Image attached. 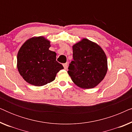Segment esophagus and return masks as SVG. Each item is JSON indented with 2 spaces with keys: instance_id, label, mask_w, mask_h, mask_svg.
<instances>
[{
  "instance_id": "34e87169",
  "label": "esophagus",
  "mask_w": 132,
  "mask_h": 132,
  "mask_svg": "<svg viewBox=\"0 0 132 132\" xmlns=\"http://www.w3.org/2000/svg\"><path fill=\"white\" fill-rule=\"evenodd\" d=\"M67 65H68V64H67V63H65V64H63V66H64L65 70H66L67 68Z\"/></svg>"
}]
</instances>
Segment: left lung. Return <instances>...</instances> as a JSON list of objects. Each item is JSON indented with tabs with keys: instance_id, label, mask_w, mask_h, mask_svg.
<instances>
[{
	"instance_id": "8db88e82",
	"label": "left lung",
	"mask_w": 132,
	"mask_h": 132,
	"mask_svg": "<svg viewBox=\"0 0 132 132\" xmlns=\"http://www.w3.org/2000/svg\"><path fill=\"white\" fill-rule=\"evenodd\" d=\"M73 61L68 73L79 87L90 89L98 85L108 70L105 53L98 44L84 38L73 46Z\"/></svg>"
}]
</instances>
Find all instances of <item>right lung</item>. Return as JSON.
Wrapping results in <instances>:
<instances>
[{
    "label": "right lung",
    "instance_id": "add662e5",
    "mask_svg": "<svg viewBox=\"0 0 132 132\" xmlns=\"http://www.w3.org/2000/svg\"><path fill=\"white\" fill-rule=\"evenodd\" d=\"M50 41L43 37H33L22 45L17 54L19 73L29 84L40 86L55 79L64 68L56 61V53L48 48Z\"/></svg>",
    "mask_w": 132,
    "mask_h": 132
}]
</instances>
